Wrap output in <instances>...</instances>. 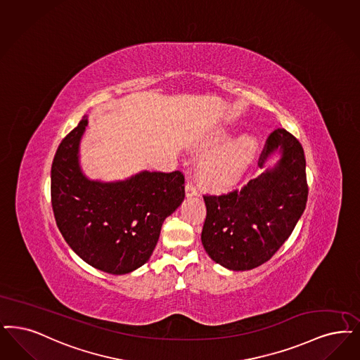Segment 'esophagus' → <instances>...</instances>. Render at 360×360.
Segmentation results:
<instances>
[{"mask_svg": "<svg viewBox=\"0 0 360 360\" xmlns=\"http://www.w3.org/2000/svg\"><path fill=\"white\" fill-rule=\"evenodd\" d=\"M198 194V187L195 184H193L191 181L186 184V195L187 197H193V195H197Z\"/></svg>", "mask_w": 360, "mask_h": 360, "instance_id": "obj_1", "label": "esophagus"}]
</instances>
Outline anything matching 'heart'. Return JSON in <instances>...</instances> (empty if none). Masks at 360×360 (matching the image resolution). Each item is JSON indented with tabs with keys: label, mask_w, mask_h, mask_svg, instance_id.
I'll use <instances>...</instances> for the list:
<instances>
[{
	"label": "heart",
	"mask_w": 360,
	"mask_h": 360,
	"mask_svg": "<svg viewBox=\"0 0 360 360\" xmlns=\"http://www.w3.org/2000/svg\"><path fill=\"white\" fill-rule=\"evenodd\" d=\"M229 138V132L219 129L209 141V147H217ZM257 148L256 139L244 134L219 151L212 154L202 162L201 178L206 186L212 188H225L233 185L243 174L248 163L255 157Z\"/></svg>",
	"instance_id": "heart-1"
}]
</instances>
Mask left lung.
<instances>
[{
    "mask_svg": "<svg viewBox=\"0 0 360 360\" xmlns=\"http://www.w3.org/2000/svg\"><path fill=\"white\" fill-rule=\"evenodd\" d=\"M277 150L281 157L274 169L231 193L203 195L202 245L210 259L231 271H249L271 259L305 209L308 185L302 143L287 129H274L261 151L259 167Z\"/></svg>",
    "mask_w": 360,
    "mask_h": 360,
    "instance_id": "obj_1",
    "label": "left lung"
}]
</instances>
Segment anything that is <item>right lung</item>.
Here are the masks:
<instances>
[{"label": "right lung", "instance_id": "obj_1", "mask_svg": "<svg viewBox=\"0 0 360 360\" xmlns=\"http://www.w3.org/2000/svg\"><path fill=\"white\" fill-rule=\"evenodd\" d=\"M83 116L58 146L51 198L58 231L73 252L105 274H129L146 264L160 228L185 198L181 172H142L126 181H91L79 166Z\"/></svg>", "mask_w": 360, "mask_h": 360}]
</instances>
